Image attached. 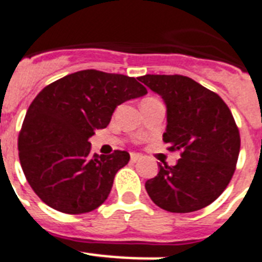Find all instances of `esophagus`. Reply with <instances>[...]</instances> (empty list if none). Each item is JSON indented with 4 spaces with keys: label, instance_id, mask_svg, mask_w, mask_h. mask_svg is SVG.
I'll return each mask as SVG.
<instances>
[{
    "label": "esophagus",
    "instance_id": "1",
    "mask_svg": "<svg viewBox=\"0 0 262 262\" xmlns=\"http://www.w3.org/2000/svg\"><path fill=\"white\" fill-rule=\"evenodd\" d=\"M140 159H141V156H140V155H137V153H132V155H130L132 163H136V161H138Z\"/></svg>",
    "mask_w": 262,
    "mask_h": 262
}]
</instances>
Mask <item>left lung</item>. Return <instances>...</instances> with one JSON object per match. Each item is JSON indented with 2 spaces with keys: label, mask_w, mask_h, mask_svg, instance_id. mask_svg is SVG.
I'll return each mask as SVG.
<instances>
[{
  "label": "left lung",
  "mask_w": 262,
  "mask_h": 262,
  "mask_svg": "<svg viewBox=\"0 0 262 262\" xmlns=\"http://www.w3.org/2000/svg\"><path fill=\"white\" fill-rule=\"evenodd\" d=\"M145 86L167 105L168 150L176 165H160L145 188L155 205L169 212H192L225 191L237 165L241 138L234 117L220 95L188 76L144 75Z\"/></svg>",
  "instance_id": "obj_1"
}]
</instances>
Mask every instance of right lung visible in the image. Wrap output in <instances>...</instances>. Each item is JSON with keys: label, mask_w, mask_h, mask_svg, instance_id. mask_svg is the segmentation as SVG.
I'll return each instance as SVG.
<instances>
[{"label": "right lung", "mask_w": 262, "mask_h": 262, "mask_svg": "<svg viewBox=\"0 0 262 262\" xmlns=\"http://www.w3.org/2000/svg\"><path fill=\"white\" fill-rule=\"evenodd\" d=\"M146 94L136 78L83 70L46 86L29 105L18 135V157L29 186L66 214L90 212L109 196L126 150L91 156L89 138L109 125L125 101Z\"/></svg>", "instance_id": "add662e5"}]
</instances>
